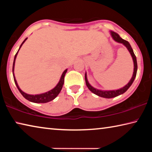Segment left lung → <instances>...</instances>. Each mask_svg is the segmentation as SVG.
Listing matches in <instances>:
<instances>
[{
  "mask_svg": "<svg viewBox=\"0 0 152 152\" xmlns=\"http://www.w3.org/2000/svg\"><path fill=\"white\" fill-rule=\"evenodd\" d=\"M110 34L111 35L112 38L113 40L115 41V42L119 43H122V44L125 46V47L127 48V49L129 51V52L130 53L131 56H132V58L133 59V73L132 78L129 80V82L126 84L125 86H124L122 88H121L117 90H109V91H104V90H101V89H97L94 87L92 86L91 84L89 83V82L88 80V78H87V74L86 72H85V81H86V84L87 87H88V89L91 91L92 93L95 94L97 96H101V97H103L105 98V99H111V98H114L116 97L119 95H121L124 93L126 91H127L129 88L132 86V84H133V81L136 77V74H137V59H136V56H135V53L133 52V50L131 46L130 43H129L127 41L124 40L122 39L121 37H120L118 33H115L113 31H110Z\"/></svg>",
  "mask_w": 152,
  "mask_h": 152,
  "instance_id": "1",
  "label": "left lung"
}]
</instances>
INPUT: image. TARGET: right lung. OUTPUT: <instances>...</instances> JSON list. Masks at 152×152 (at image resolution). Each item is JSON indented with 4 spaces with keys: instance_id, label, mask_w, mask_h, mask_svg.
Listing matches in <instances>:
<instances>
[{
    "instance_id": "add662e5",
    "label": "right lung",
    "mask_w": 152,
    "mask_h": 152,
    "mask_svg": "<svg viewBox=\"0 0 152 152\" xmlns=\"http://www.w3.org/2000/svg\"><path fill=\"white\" fill-rule=\"evenodd\" d=\"M27 39V38H26V39H25L21 45H20L19 50H18L16 54H15V58H14L13 64H12V75H13L15 83V84H16L17 88L19 91V92H20V94L23 96L25 99H26L29 101L32 102H35V103H46V102H48L51 101H53V99H56V98L58 96V95L60 92L61 90L63 87V84L64 82V76H65V74L67 72V71H68V69H66V70H65L63 72V73H62V74H61L60 79V80H59L58 83L56 84V86L54 87V88L50 90V91L45 92H43V93L38 94H29L25 93V92L23 91L22 90L19 88V85H18V83H17L16 78H15V76L14 70H15V60H16V58H17V56L18 54V53H19V51L20 49V48H21V46L23 45V44L25 41H26Z\"/></svg>"
}]
</instances>
